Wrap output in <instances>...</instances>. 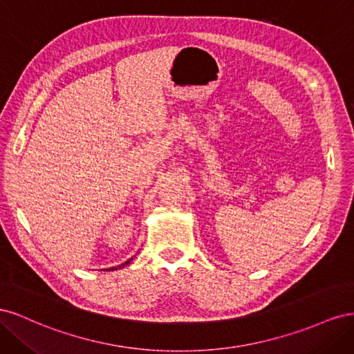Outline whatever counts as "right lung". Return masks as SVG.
Masks as SVG:
<instances>
[{"instance_id":"1","label":"right lung","mask_w":354,"mask_h":354,"mask_svg":"<svg viewBox=\"0 0 354 354\" xmlns=\"http://www.w3.org/2000/svg\"><path fill=\"white\" fill-rule=\"evenodd\" d=\"M131 261H133V259H130V260H127L125 263H122V264H120V266H116V267H111V269H109V270H118V269H122V267L128 266V264H130Z\"/></svg>"}]
</instances>
